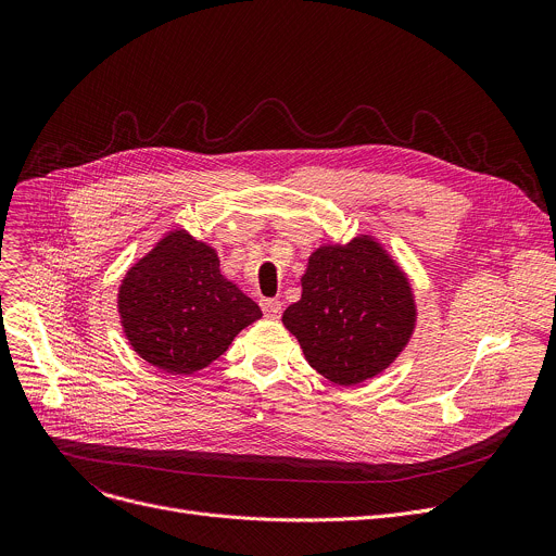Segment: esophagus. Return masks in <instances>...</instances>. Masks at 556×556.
I'll list each match as a JSON object with an SVG mask.
<instances>
[{"label": "esophagus", "mask_w": 556, "mask_h": 556, "mask_svg": "<svg viewBox=\"0 0 556 556\" xmlns=\"http://www.w3.org/2000/svg\"><path fill=\"white\" fill-rule=\"evenodd\" d=\"M262 309L266 316H270V319H279L283 305L279 299H262Z\"/></svg>", "instance_id": "esophagus-1"}]
</instances>
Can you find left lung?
I'll return each mask as SVG.
<instances>
[{"instance_id":"8db88e82","label":"left lung","mask_w":556,"mask_h":556,"mask_svg":"<svg viewBox=\"0 0 556 556\" xmlns=\"http://www.w3.org/2000/svg\"><path fill=\"white\" fill-rule=\"evenodd\" d=\"M301 288V299L283 312V326L309 367L337 384L380 374L414 332L409 281L367 235L316 251Z\"/></svg>"}]
</instances>
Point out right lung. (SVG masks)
<instances>
[{
    "mask_svg": "<svg viewBox=\"0 0 556 556\" xmlns=\"http://www.w3.org/2000/svg\"><path fill=\"white\" fill-rule=\"evenodd\" d=\"M118 312L131 348L167 374H193L219 358L262 316L219 273L217 253L185 230L169 232L123 279Z\"/></svg>",
    "mask_w": 556,
    "mask_h": 556,
    "instance_id": "1",
    "label": "right lung"
}]
</instances>
